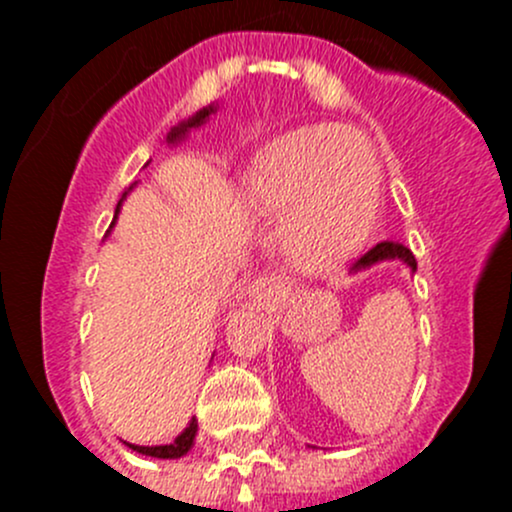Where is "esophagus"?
<instances>
[{
  "instance_id": "34e87169",
  "label": "esophagus",
  "mask_w": 512,
  "mask_h": 512,
  "mask_svg": "<svg viewBox=\"0 0 512 512\" xmlns=\"http://www.w3.org/2000/svg\"><path fill=\"white\" fill-rule=\"evenodd\" d=\"M289 292L287 282L277 275H260L252 282V299L262 307H272Z\"/></svg>"
}]
</instances>
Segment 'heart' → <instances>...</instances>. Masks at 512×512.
Masks as SVG:
<instances>
[{
  "label": "heart",
  "instance_id": "1",
  "mask_svg": "<svg viewBox=\"0 0 512 512\" xmlns=\"http://www.w3.org/2000/svg\"><path fill=\"white\" fill-rule=\"evenodd\" d=\"M262 213L289 218V252L307 267H332L366 240L379 200L369 143L337 126L292 131L265 148L247 178Z\"/></svg>",
  "mask_w": 512,
  "mask_h": 512
}]
</instances>
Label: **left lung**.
I'll list each match as a JSON object with an SVG mask.
<instances>
[{
    "mask_svg": "<svg viewBox=\"0 0 512 512\" xmlns=\"http://www.w3.org/2000/svg\"><path fill=\"white\" fill-rule=\"evenodd\" d=\"M384 260H404L406 265H409L411 270L416 272L414 252H411L409 247L399 245V242H379V245H376V247H371V250L364 252V255H361L359 260H354L352 272L366 270V267L376 265V262H384Z\"/></svg>",
    "mask_w": 512,
    "mask_h": 512,
    "instance_id": "1",
    "label": "left lung"
}]
</instances>
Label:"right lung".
I'll use <instances>...</instances> for the list:
<instances>
[{
  "instance_id": "add662e5",
  "label": "right lung",
  "mask_w": 512,
  "mask_h": 512,
  "mask_svg": "<svg viewBox=\"0 0 512 512\" xmlns=\"http://www.w3.org/2000/svg\"><path fill=\"white\" fill-rule=\"evenodd\" d=\"M210 113H213V106L203 108V111L195 113L193 118H188V121H185V123H180V126H175L173 131L168 133V141H178V138H183L188 128L200 126V123H203L205 118L210 116ZM123 198H126V193H123ZM123 198L118 200V208H121ZM118 208H116V215H118ZM116 215H113V223H116ZM113 223H111V225H113ZM195 433H198V421H195V418H193V421L188 423V428H185V431L180 433V436L175 438L173 443H168V446H133V443H128V446H131L133 451L143 453V456H153V458H180V456H185V453L190 451V446H193V441H195Z\"/></svg>"
}]
</instances>
